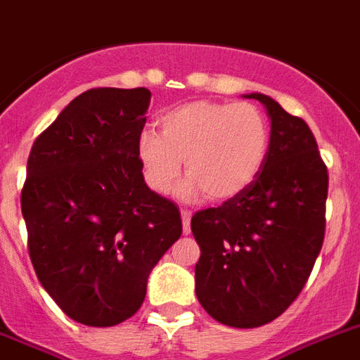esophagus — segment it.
Instances as JSON below:
<instances>
[{
	"instance_id": "obj_1",
	"label": "esophagus",
	"mask_w": 360,
	"mask_h": 360,
	"mask_svg": "<svg viewBox=\"0 0 360 360\" xmlns=\"http://www.w3.org/2000/svg\"><path fill=\"white\" fill-rule=\"evenodd\" d=\"M182 226H184V233H191V212H187V210H182Z\"/></svg>"
}]
</instances>
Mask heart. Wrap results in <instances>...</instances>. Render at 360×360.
<instances>
[{"label": "heart", "instance_id": "obj_1", "mask_svg": "<svg viewBox=\"0 0 360 360\" xmlns=\"http://www.w3.org/2000/svg\"><path fill=\"white\" fill-rule=\"evenodd\" d=\"M145 182L167 193L182 174L178 198L226 202L239 197L259 174L269 153V123L250 103L191 101L160 117V134L145 130L136 145Z\"/></svg>", "mask_w": 360, "mask_h": 360}]
</instances>
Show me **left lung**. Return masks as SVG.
I'll return each mask as SVG.
<instances>
[{
    "label": "left lung",
    "mask_w": 360,
    "mask_h": 360,
    "mask_svg": "<svg viewBox=\"0 0 360 360\" xmlns=\"http://www.w3.org/2000/svg\"><path fill=\"white\" fill-rule=\"evenodd\" d=\"M270 117L269 153L239 197L197 212L200 246L195 290L200 305L230 328H259L302 292L322 250L328 167L304 120L272 97L248 94Z\"/></svg>",
    "instance_id": "left-lung-1"
}]
</instances>
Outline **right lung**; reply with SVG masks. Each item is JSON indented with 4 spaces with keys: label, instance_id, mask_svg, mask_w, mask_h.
<instances>
[{
    "label": "right lung",
    "instance_id": "obj_1",
    "mask_svg": "<svg viewBox=\"0 0 360 360\" xmlns=\"http://www.w3.org/2000/svg\"><path fill=\"white\" fill-rule=\"evenodd\" d=\"M147 88H94L32 143L22 189L41 287L75 322L110 328L143 304L147 280L182 236L174 202L145 184L136 145Z\"/></svg>",
    "mask_w": 360,
    "mask_h": 360
}]
</instances>
